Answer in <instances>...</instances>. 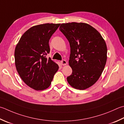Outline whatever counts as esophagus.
Masks as SVG:
<instances>
[{"label":"esophagus","mask_w":124,"mask_h":124,"mask_svg":"<svg viewBox=\"0 0 124 124\" xmlns=\"http://www.w3.org/2000/svg\"><path fill=\"white\" fill-rule=\"evenodd\" d=\"M61 63L62 64V65H65L67 64V62L65 60H63L61 61Z\"/></svg>","instance_id":"obj_1"}]
</instances>
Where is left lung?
Returning <instances> with one entry per match:
<instances>
[{"label": "left lung", "instance_id": "obj_1", "mask_svg": "<svg viewBox=\"0 0 124 124\" xmlns=\"http://www.w3.org/2000/svg\"><path fill=\"white\" fill-rule=\"evenodd\" d=\"M60 31L70 46L69 65L72 68L67 81L73 88L84 90L98 81L107 60V47L95 28L85 23H62Z\"/></svg>", "mask_w": 124, "mask_h": 124}]
</instances>
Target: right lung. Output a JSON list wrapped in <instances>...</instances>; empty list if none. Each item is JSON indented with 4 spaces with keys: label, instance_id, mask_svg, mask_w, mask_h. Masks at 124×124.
Listing matches in <instances>:
<instances>
[{
    "label": "right lung",
    "instance_id": "right-lung-1",
    "mask_svg": "<svg viewBox=\"0 0 124 124\" xmlns=\"http://www.w3.org/2000/svg\"><path fill=\"white\" fill-rule=\"evenodd\" d=\"M60 24L45 23L32 27L22 35L16 46L14 58L17 71L28 86L43 90L50 86L59 65L46 56L49 41Z\"/></svg>",
    "mask_w": 124,
    "mask_h": 124
}]
</instances>
